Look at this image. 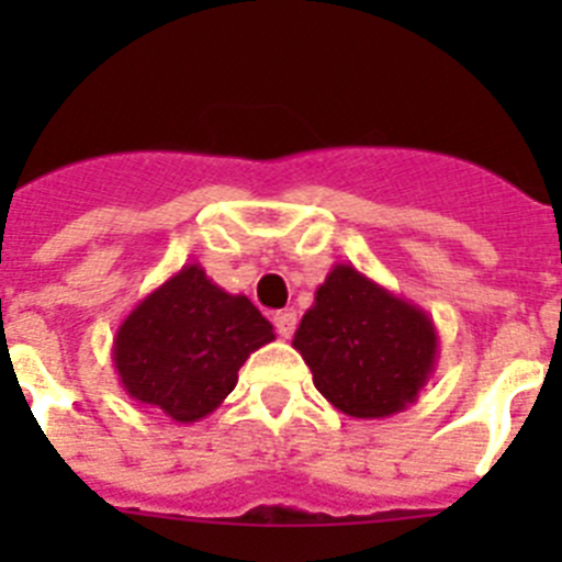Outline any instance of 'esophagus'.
I'll return each mask as SVG.
<instances>
[{
  "instance_id": "1",
  "label": "esophagus",
  "mask_w": 562,
  "mask_h": 562,
  "mask_svg": "<svg viewBox=\"0 0 562 562\" xmlns=\"http://www.w3.org/2000/svg\"><path fill=\"white\" fill-rule=\"evenodd\" d=\"M272 324H276L278 335L292 337V331H295V326H297V317H295V312H276V315H272Z\"/></svg>"
}]
</instances>
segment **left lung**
<instances>
[{"label":"left lung","instance_id":"8db88e82","mask_svg":"<svg viewBox=\"0 0 562 562\" xmlns=\"http://www.w3.org/2000/svg\"><path fill=\"white\" fill-rule=\"evenodd\" d=\"M340 414L385 419L419 400L439 357L434 317L351 265L315 290L292 340Z\"/></svg>","mask_w":562,"mask_h":562}]
</instances>
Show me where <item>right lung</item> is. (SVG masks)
<instances>
[{"instance_id": "add662e5", "label": "right lung", "mask_w": 562, "mask_h": 562, "mask_svg": "<svg viewBox=\"0 0 562 562\" xmlns=\"http://www.w3.org/2000/svg\"><path fill=\"white\" fill-rule=\"evenodd\" d=\"M270 340L272 324L250 297L186 265L123 317L112 362L132 400L191 425L220 408L247 357Z\"/></svg>"}]
</instances>
